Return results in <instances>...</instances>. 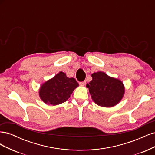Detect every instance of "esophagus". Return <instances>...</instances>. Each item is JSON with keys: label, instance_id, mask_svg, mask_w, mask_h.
I'll use <instances>...</instances> for the list:
<instances>
[{"label": "esophagus", "instance_id": "obj_1", "mask_svg": "<svg viewBox=\"0 0 155 155\" xmlns=\"http://www.w3.org/2000/svg\"><path fill=\"white\" fill-rule=\"evenodd\" d=\"M86 84V81H83L81 82H79V85H81V86H84Z\"/></svg>", "mask_w": 155, "mask_h": 155}]
</instances>
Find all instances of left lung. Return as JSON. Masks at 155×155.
<instances>
[{"label":"left lung","mask_w":155,"mask_h":155,"mask_svg":"<svg viewBox=\"0 0 155 155\" xmlns=\"http://www.w3.org/2000/svg\"><path fill=\"white\" fill-rule=\"evenodd\" d=\"M92 80L87 87L97 105L110 107L120 101L125 92L122 82L101 72L92 74Z\"/></svg>","instance_id":"1"}]
</instances>
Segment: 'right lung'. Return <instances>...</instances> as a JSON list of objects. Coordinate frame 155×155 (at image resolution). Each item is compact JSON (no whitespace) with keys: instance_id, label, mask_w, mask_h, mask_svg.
Masks as SVG:
<instances>
[{"instance_id":"obj_1","label":"right lung","mask_w":155,"mask_h":155,"mask_svg":"<svg viewBox=\"0 0 155 155\" xmlns=\"http://www.w3.org/2000/svg\"><path fill=\"white\" fill-rule=\"evenodd\" d=\"M78 86L74 78H68L66 74L60 72L41 86L39 96L46 104L58 105L66 101Z\"/></svg>"}]
</instances>
